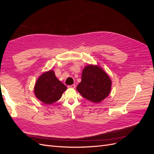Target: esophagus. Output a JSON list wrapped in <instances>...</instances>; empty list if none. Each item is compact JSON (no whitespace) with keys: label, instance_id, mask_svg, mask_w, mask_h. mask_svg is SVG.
<instances>
[{"label":"esophagus","instance_id":"obj_1","mask_svg":"<svg viewBox=\"0 0 154 154\" xmlns=\"http://www.w3.org/2000/svg\"><path fill=\"white\" fill-rule=\"evenodd\" d=\"M76 87V85H69L68 86V88H74Z\"/></svg>","mask_w":154,"mask_h":154}]
</instances>
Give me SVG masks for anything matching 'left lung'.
I'll list each match as a JSON object with an SVG mask.
<instances>
[{
	"label": "left lung",
	"instance_id": "obj_1",
	"mask_svg": "<svg viewBox=\"0 0 154 154\" xmlns=\"http://www.w3.org/2000/svg\"><path fill=\"white\" fill-rule=\"evenodd\" d=\"M111 87L112 81L104 70L91 64L83 68L82 81L76 90L87 100L98 103L109 95Z\"/></svg>",
	"mask_w": 154,
	"mask_h": 154
}]
</instances>
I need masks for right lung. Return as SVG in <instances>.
Instances as JSON below:
<instances>
[{"label":"right lung","instance_id":"1","mask_svg":"<svg viewBox=\"0 0 154 154\" xmlns=\"http://www.w3.org/2000/svg\"><path fill=\"white\" fill-rule=\"evenodd\" d=\"M67 87L55 76L52 69L44 72L37 79L34 87L36 98L46 105H51L60 99Z\"/></svg>","mask_w":154,"mask_h":154}]
</instances>
